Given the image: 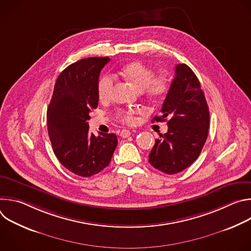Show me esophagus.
<instances>
[{
	"label": "esophagus",
	"instance_id": "esophagus-1",
	"mask_svg": "<svg viewBox=\"0 0 251 251\" xmlns=\"http://www.w3.org/2000/svg\"><path fill=\"white\" fill-rule=\"evenodd\" d=\"M130 135H131V131L126 130V129H123V130L121 131V133H120V136H121L122 138H127V137H129Z\"/></svg>",
	"mask_w": 251,
	"mask_h": 251
}]
</instances>
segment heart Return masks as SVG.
<instances>
[{"label": "heart", "mask_w": 251, "mask_h": 251, "mask_svg": "<svg viewBox=\"0 0 251 251\" xmlns=\"http://www.w3.org/2000/svg\"><path fill=\"white\" fill-rule=\"evenodd\" d=\"M121 76L138 89H143L145 95L152 100H160L170 89V80L167 75L154 76V71L141 61H132L122 66ZM114 79L111 75H103L98 83V94L100 99L108 100L112 94ZM119 119L127 124L135 122L133 110H121L117 113Z\"/></svg>", "instance_id": "b5f03b06"}]
</instances>
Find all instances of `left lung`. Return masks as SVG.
I'll return each mask as SVG.
<instances>
[{"instance_id": "1", "label": "left lung", "mask_w": 251, "mask_h": 251, "mask_svg": "<svg viewBox=\"0 0 251 251\" xmlns=\"http://www.w3.org/2000/svg\"><path fill=\"white\" fill-rule=\"evenodd\" d=\"M161 109L152 121H167L168 132L160 134L149 155L157 170L173 175L190 167L200 156L207 138L209 111L201 83L185 63L176 64Z\"/></svg>"}]
</instances>
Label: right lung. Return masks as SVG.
<instances>
[{
	"label": "right lung",
	"mask_w": 251,
	"mask_h": 251,
	"mask_svg": "<svg viewBox=\"0 0 251 251\" xmlns=\"http://www.w3.org/2000/svg\"><path fill=\"white\" fill-rule=\"evenodd\" d=\"M109 57H88L68 65L56 79L47 112L48 131L60 164L80 176H91L109 165L117 146L115 134L89 132L91 109L98 105L101 69Z\"/></svg>",
	"instance_id": "obj_1"
}]
</instances>
